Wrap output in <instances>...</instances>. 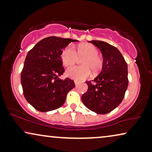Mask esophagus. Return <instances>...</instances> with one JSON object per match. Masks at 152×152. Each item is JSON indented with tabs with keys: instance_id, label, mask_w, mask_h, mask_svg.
Returning <instances> with one entry per match:
<instances>
[{
	"instance_id": "34e87169",
	"label": "esophagus",
	"mask_w": 152,
	"mask_h": 152,
	"mask_svg": "<svg viewBox=\"0 0 152 152\" xmlns=\"http://www.w3.org/2000/svg\"><path fill=\"white\" fill-rule=\"evenodd\" d=\"M75 86H77V85L79 84V81H75Z\"/></svg>"
}]
</instances>
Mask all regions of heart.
<instances>
[{
	"mask_svg": "<svg viewBox=\"0 0 152 152\" xmlns=\"http://www.w3.org/2000/svg\"><path fill=\"white\" fill-rule=\"evenodd\" d=\"M99 50L91 44H82L75 49L70 45L65 48L61 53V60L64 66L70 67L73 66L78 60H81V66L70 68L66 71V75L69 77L77 81H81L88 77L91 71L93 73H97L103 68V60L99 56Z\"/></svg>",
	"mask_w": 152,
	"mask_h": 152,
	"instance_id": "obj_1",
	"label": "heart"
}]
</instances>
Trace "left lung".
Instances as JSON below:
<instances>
[{"label":"left lung","instance_id":"left-lung-1","mask_svg":"<svg viewBox=\"0 0 152 152\" xmlns=\"http://www.w3.org/2000/svg\"><path fill=\"white\" fill-rule=\"evenodd\" d=\"M89 42L99 48L103 58L102 71L94 80L86 81L88 86L81 96L86 107L96 114L110 113L124 99L128 86L127 64L115 47L103 41Z\"/></svg>","mask_w":152,"mask_h":152}]
</instances>
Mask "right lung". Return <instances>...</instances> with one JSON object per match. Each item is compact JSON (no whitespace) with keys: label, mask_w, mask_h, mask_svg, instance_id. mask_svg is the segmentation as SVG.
<instances>
[{"label":"right lung","mask_w":152,"mask_h":152,"mask_svg":"<svg viewBox=\"0 0 152 152\" xmlns=\"http://www.w3.org/2000/svg\"><path fill=\"white\" fill-rule=\"evenodd\" d=\"M71 42L77 40L48 37L28 52L21 72V84L26 100L37 110L49 112L60 107L68 92L75 86L71 79L58 77L64 72L61 55Z\"/></svg>","instance_id":"add662e5"}]
</instances>
